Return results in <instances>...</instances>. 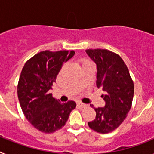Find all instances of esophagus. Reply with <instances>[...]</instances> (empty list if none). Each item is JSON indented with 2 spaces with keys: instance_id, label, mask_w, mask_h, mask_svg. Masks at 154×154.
I'll use <instances>...</instances> for the list:
<instances>
[{
  "instance_id": "obj_1",
  "label": "esophagus",
  "mask_w": 154,
  "mask_h": 154,
  "mask_svg": "<svg viewBox=\"0 0 154 154\" xmlns=\"http://www.w3.org/2000/svg\"><path fill=\"white\" fill-rule=\"evenodd\" d=\"M78 105L80 107H86L88 106V105L85 104V103H82V102H78Z\"/></svg>"
}]
</instances>
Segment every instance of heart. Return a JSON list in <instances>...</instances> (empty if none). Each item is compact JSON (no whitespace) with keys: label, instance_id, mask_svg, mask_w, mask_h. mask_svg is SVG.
I'll return each mask as SVG.
<instances>
[{"label":"heart","instance_id":"heart-1","mask_svg":"<svg viewBox=\"0 0 154 154\" xmlns=\"http://www.w3.org/2000/svg\"><path fill=\"white\" fill-rule=\"evenodd\" d=\"M88 62H90V61H88V60H84L83 62H82V65H83V64H85V63H88Z\"/></svg>","mask_w":154,"mask_h":154}]
</instances>
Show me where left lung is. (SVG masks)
<instances>
[{
    "label": "left lung",
    "instance_id": "8db88e82",
    "mask_svg": "<svg viewBox=\"0 0 154 154\" xmlns=\"http://www.w3.org/2000/svg\"><path fill=\"white\" fill-rule=\"evenodd\" d=\"M86 53L97 66L96 85L105 95V107L90 106L96 118L88 125L94 131L108 133L119 127L132 106L134 85L124 61L118 54L107 49H87Z\"/></svg>",
    "mask_w": 154,
    "mask_h": 154
}]
</instances>
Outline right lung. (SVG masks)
I'll return each mask as SVG.
<instances>
[{"mask_svg":"<svg viewBox=\"0 0 154 154\" xmlns=\"http://www.w3.org/2000/svg\"><path fill=\"white\" fill-rule=\"evenodd\" d=\"M74 54L65 50L41 51L28 59L21 71L17 84L19 103L26 119L42 133L60 130L76 107L74 101L62 103L49 93L64 62Z\"/></svg>","mask_w":154,"mask_h":154,"instance_id":"1","label":"right lung"}]
</instances>
